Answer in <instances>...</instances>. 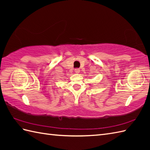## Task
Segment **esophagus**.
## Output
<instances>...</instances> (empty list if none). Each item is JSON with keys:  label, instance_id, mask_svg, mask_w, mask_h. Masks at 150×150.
I'll return each mask as SVG.
<instances>
[{"label": "esophagus", "instance_id": "34e87169", "mask_svg": "<svg viewBox=\"0 0 150 150\" xmlns=\"http://www.w3.org/2000/svg\"><path fill=\"white\" fill-rule=\"evenodd\" d=\"M75 72L76 73H79V72H80V69H79V68H75Z\"/></svg>", "mask_w": 150, "mask_h": 150}]
</instances>
